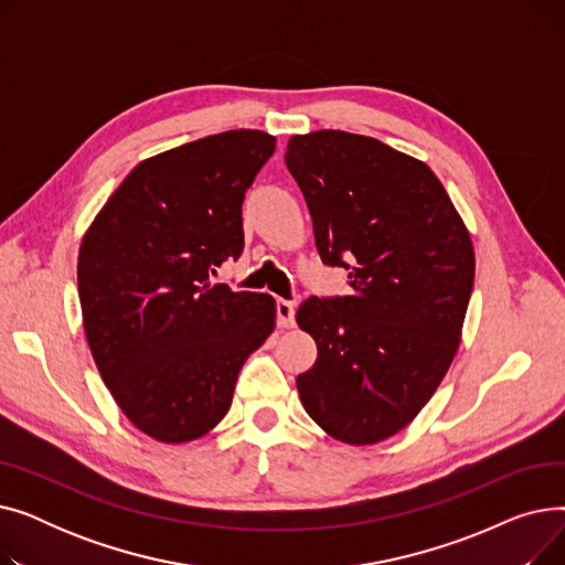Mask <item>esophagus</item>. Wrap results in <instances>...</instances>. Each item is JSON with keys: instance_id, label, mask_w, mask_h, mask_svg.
Returning <instances> with one entry per match:
<instances>
[{"instance_id": "esophagus-1", "label": "esophagus", "mask_w": 565, "mask_h": 565, "mask_svg": "<svg viewBox=\"0 0 565 565\" xmlns=\"http://www.w3.org/2000/svg\"><path fill=\"white\" fill-rule=\"evenodd\" d=\"M277 322L279 328L288 330L295 324V305L288 300H277Z\"/></svg>"}]
</instances>
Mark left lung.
Returning a JSON list of instances; mask_svg holds the SVG:
<instances>
[{"instance_id": "obj_1", "label": "left lung", "mask_w": 565, "mask_h": 565, "mask_svg": "<svg viewBox=\"0 0 565 565\" xmlns=\"http://www.w3.org/2000/svg\"><path fill=\"white\" fill-rule=\"evenodd\" d=\"M286 167L313 220L324 265L350 295L295 313L318 345L300 401L330 437L364 447L403 430L430 401L460 345L473 247L430 167L373 137L292 135Z\"/></svg>"}]
</instances>
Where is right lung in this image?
<instances>
[{"instance_id": "1", "label": "right lung", "mask_w": 565, "mask_h": 565, "mask_svg": "<svg viewBox=\"0 0 565 565\" xmlns=\"http://www.w3.org/2000/svg\"><path fill=\"white\" fill-rule=\"evenodd\" d=\"M277 139L228 130L139 162L86 228L84 334L126 417L164 444L211 433L275 332V298L215 284L243 254V201Z\"/></svg>"}]
</instances>
